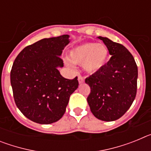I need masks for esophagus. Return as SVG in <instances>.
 Wrapping results in <instances>:
<instances>
[{"label": "esophagus", "instance_id": "34e87169", "mask_svg": "<svg viewBox=\"0 0 151 151\" xmlns=\"http://www.w3.org/2000/svg\"><path fill=\"white\" fill-rule=\"evenodd\" d=\"M78 82H79V84H82L84 82H85V79H84V78L82 76H78Z\"/></svg>", "mask_w": 151, "mask_h": 151}]
</instances>
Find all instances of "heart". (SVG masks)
Wrapping results in <instances>:
<instances>
[{"instance_id":"obj_1","label":"heart","mask_w":151,"mask_h":151,"mask_svg":"<svg viewBox=\"0 0 151 151\" xmlns=\"http://www.w3.org/2000/svg\"><path fill=\"white\" fill-rule=\"evenodd\" d=\"M108 50L104 45L97 43H85L78 45L69 52V58L77 64L83 63L87 73H94L99 71L107 60Z\"/></svg>"}]
</instances>
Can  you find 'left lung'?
Returning <instances> with one entry per match:
<instances>
[{"label": "left lung", "mask_w": 151, "mask_h": 151, "mask_svg": "<svg viewBox=\"0 0 151 151\" xmlns=\"http://www.w3.org/2000/svg\"><path fill=\"white\" fill-rule=\"evenodd\" d=\"M112 56L99 71L85 78L91 92L87 98L93 115L102 121L116 120L132 104L137 93L138 66L121 44L99 36Z\"/></svg>", "instance_id": "obj_1"}]
</instances>
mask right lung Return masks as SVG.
<instances>
[{"label": "right lung", "mask_w": 151, "mask_h": 151, "mask_svg": "<svg viewBox=\"0 0 151 151\" xmlns=\"http://www.w3.org/2000/svg\"><path fill=\"white\" fill-rule=\"evenodd\" d=\"M69 35L44 38L26 47L13 62L10 83L16 105L29 119L50 124L60 119L69 97L78 86L77 76L67 79L60 73V56Z\"/></svg>", "instance_id": "obj_1"}]
</instances>
